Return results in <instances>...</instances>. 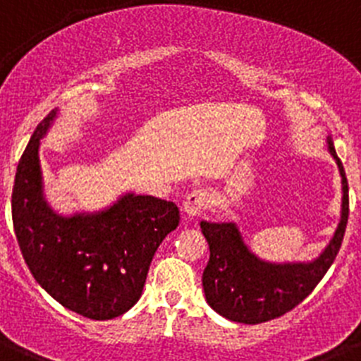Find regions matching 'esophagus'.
<instances>
[{
	"instance_id": "esophagus-1",
	"label": "esophagus",
	"mask_w": 361,
	"mask_h": 361,
	"mask_svg": "<svg viewBox=\"0 0 361 361\" xmlns=\"http://www.w3.org/2000/svg\"><path fill=\"white\" fill-rule=\"evenodd\" d=\"M209 204V195L208 191L204 190H193L190 193V195L186 197V200H184L183 204V212L186 213L188 216H199L202 215L204 209L208 208Z\"/></svg>"
}]
</instances>
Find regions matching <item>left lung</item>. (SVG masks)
Instances as JSON below:
<instances>
[{"instance_id":"obj_1","label":"left lung","mask_w":361,"mask_h":361,"mask_svg":"<svg viewBox=\"0 0 361 361\" xmlns=\"http://www.w3.org/2000/svg\"><path fill=\"white\" fill-rule=\"evenodd\" d=\"M327 145L342 175V216L327 247L312 262H266L251 253L235 222H200L209 245L202 288L213 311L238 324H262L295 309L324 279L342 247L349 219L345 170L331 137H327Z\"/></svg>"}]
</instances>
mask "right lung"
Masks as SVG:
<instances>
[{
    "label": "right lung",
    "instance_id": "obj_1",
    "mask_svg": "<svg viewBox=\"0 0 361 361\" xmlns=\"http://www.w3.org/2000/svg\"><path fill=\"white\" fill-rule=\"evenodd\" d=\"M57 117L52 110L19 159L12 220L19 250L41 288L63 307L92 320H111L141 298L152 258L178 226L173 202L126 193L97 213L59 215L44 199L39 142Z\"/></svg>",
    "mask_w": 361,
    "mask_h": 361
}]
</instances>
